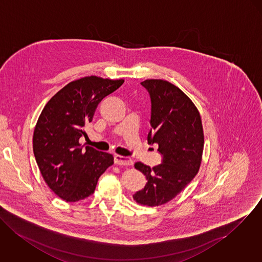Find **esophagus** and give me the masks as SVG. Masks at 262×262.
Instances as JSON below:
<instances>
[{"instance_id": "1", "label": "esophagus", "mask_w": 262, "mask_h": 262, "mask_svg": "<svg viewBox=\"0 0 262 262\" xmlns=\"http://www.w3.org/2000/svg\"><path fill=\"white\" fill-rule=\"evenodd\" d=\"M114 161L116 164H120V165H132L134 163L132 159H129L127 157H123V156H119V155L115 156Z\"/></svg>"}]
</instances>
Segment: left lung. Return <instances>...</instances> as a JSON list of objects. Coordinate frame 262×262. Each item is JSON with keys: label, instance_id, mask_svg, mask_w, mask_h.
I'll return each instance as SVG.
<instances>
[{"label": "left lung", "instance_id": "obj_1", "mask_svg": "<svg viewBox=\"0 0 262 262\" xmlns=\"http://www.w3.org/2000/svg\"><path fill=\"white\" fill-rule=\"evenodd\" d=\"M141 84L151 103L147 141L159 144L161 163L152 168L135 163L147 181L133 198L142 205L158 206L174 199L198 173L203 129L198 108L178 86L163 80H145Z\"/></svg>", "mask_w": 262, "mask_h": 262}]
</instances>
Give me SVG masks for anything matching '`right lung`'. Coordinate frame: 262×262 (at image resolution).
Returning a JSON list of instances; mask_svg holds the SVG:
<instances>
[{"instance_id": "1", "label": "right lung", "mask_w": 262, "mask_h": 262, "mask_svg": "<svg viewBox=\"0 0 262 262\" xmlns=\"http://www.w3.org/2000/svg\"><path fill=\"white\" fill-rule=\"evenodd\" d=\"M123 80L96 76L72 81L45 105L37 122L33 149L40 173L61 200L81 201L94 193L98 181L114 163L111 154L80 144L85 123L93 120L99 102Z\"/></svg>"}]
</instances>
